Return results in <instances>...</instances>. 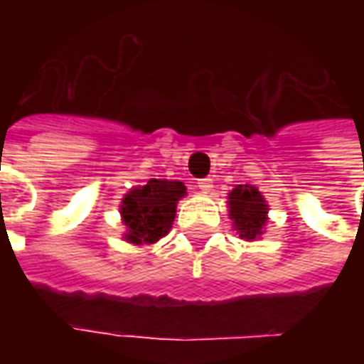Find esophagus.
<instances>
[{
  "label": "esophagus",
  "instance_id": "esophagus-1",
  "mask_svg": "<svg viewBox=\"0 0 364 364\" xmlns=\"http://www.w3.org/2000/svg\"><path fill=\"white\" fill-rule=\"evenodd\" d=\"M198 187H200V191H202V193H211V191H213V179H210V177H205V179H200Z\"/></svg>",
  "mask_w": 364,
  "mask_h": 364
}]
</instances>
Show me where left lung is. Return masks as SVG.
Returning <instances> with one entry per match:
<instances>
[{"instance_id":"1","label":"left lung","mask_w":364,"mask_h":364,"mask_svg":"<svg viewBox=\"0 0 364 364\" xmlns=\"http://www.w3.org/2000/svg\"><path fill=\"white\" fill-rule=\"evenodd\" d=\"M227 208L232 230L240 238L255 242L264 236L270 205L255 185H236L228 193Z\"/></svg>"}]
</instances>
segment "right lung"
Returning <instances> with one entry per match:
<instances>
[{"label":"right lung","mask_w":364,"mask_h":364,"mask_svg":"<svg viewBox=\"0 0 364 364\" xmlns=\"http://www.w3.org/2000/svg\"><path fill=\"white\" fill-rule=\"evenodd\" d=\"M185 196L187 187L170 179H149L147 185L130 188L121 202L124 242L151 245L164 238L176 219L177 202Z\"/></svg>","instance_id":"obj_1"}]
</instances>
